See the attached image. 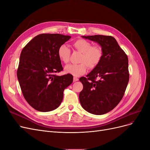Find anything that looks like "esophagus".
I'll return each instance as SVG.
<instances>
[{
	"label": "esophagus",
	"mask_w": 150,
	"mask_h": 150,
	"mask_svg": "<svg viewBox=\"0 0 150 150\" xmlns=\"http://www.w3.org/2000/svg\"><path fill=\"white\" fill-rule=\"evenodd\" d=\"M73 80H74V82H76V81H78L79 80V79L78 78H76V77H74Z\"/></svg>",
	"instance_id": "1"
}]
</instances>
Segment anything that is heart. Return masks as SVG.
I'll return each instance as SVG.
<instances>
[{
  "label": "heart",
  "mask_w": 150,
  "mask_h": 150,
  "mask_svg": "<svg viewBox=\"0 0 150 150\" xmlns=\"http://www.w3.org/2000/svg\"><path fill=\"white\" fill-rule=\"evenodd\" d=\"M75 50L81 52L79 59V64H68L64 67L66 73L73 76H79L84 74L87 67L93 69L101 62L103 52L99 46H92V44L84 39H78L72 43ZM71 50L66 45L62 44L57 50V56L59 60L64 64L69 61Z\"/></svg>",
  "instance_id": "1"
}]
</instances>
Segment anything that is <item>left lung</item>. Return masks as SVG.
Here are the masks:
<instances>
[{
	"instance_id": "obj_1",
	"label": "left lung",
	"mask_w": 150,
	"mask_h": 150,
	"mask_svg": "<svg viewBox=\"0 0 150 150\" xmlns=\"http://www.w3.org/2000/svg\"><path fill=\"white\" fill-rule=\"evenodd\" d=\"M101 46V62L85 77L79 78L83 89L79 93L81 106L93 115L106 114L113 110L123 97L129 74L128 56L110 35L82 36Z\"/></svg>"
}]
</instances>
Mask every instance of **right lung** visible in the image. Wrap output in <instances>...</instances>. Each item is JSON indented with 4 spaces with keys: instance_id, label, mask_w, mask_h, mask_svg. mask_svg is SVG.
<instances>
[{
    "instance_id": "1",
    "label": "right lung",
    "mask_w": 150,
    "mask_h": 150,
    "mask_svg": "<svg viewBox=\"0 0 150 150\" xmlns=\"http://www.w3.org/2000/svg\"><path fill=\"white\" fill-rule=\"evenodd\" d=\"M70 38L59 34H41L22 50L17 78L26 101L36 110L47 112L58 108L64 90L72 83L71 74H56L63 70L58 48Z\"/></svg>"
}]
</instances>
